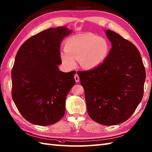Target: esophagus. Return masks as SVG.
<instances>
[{"instance_id":"esophagus-1","label":"esophagus","mask_w":152,"mask_h":152,"mask_svg":"<svg viewBox=\"0 0 152 152\" xmlns=\"http://www.w3.org/2000/svg\"><path fill=\"white\" fill-rule=\"evenodd\" d=\"M74 79H75V81L76 82H79L80 78H79V76H78V75L77 74H76L75 75H74Z\"/></svg>"}]
</instances>
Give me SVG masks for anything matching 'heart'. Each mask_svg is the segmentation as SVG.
<instances>
[{
	"label": "heart",
	"instance_id": "heart-1",
	"mask_svg": "<svg viewBox=\"0 0 152 152\" xmlns=\"http://www.w3.org/2000/svg\"><path fill=\"white\" fill-rule=\"evenodd\" d=\"M66 51L61 53V59L68 69H74L79 60L83 69H95L108 57L110 47L107 40L91 33L69 38L64 44Z\"/></svg>",
	"mask_w": 152,
	"mask_h": 152
}]
</instances>
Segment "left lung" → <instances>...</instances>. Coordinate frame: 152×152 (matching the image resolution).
Segmentation results:
<instances>
[{"mask_svg":"<svg viewBox=\"0 0 152 152\" xmlns=\"http://www.w3.org/2000/svg\"><path fill=\"white\" fill-rule=\"evenodd\" d=\"M105 32L112 44L108 57L98 67L78 74L90 118L114 125L127 120L142 99L146 70L133 44L114 31Z\"/></svg>","mask_w":152,"mask_h":152,"instance_id":"1","label":"left lung"}]
</instances>
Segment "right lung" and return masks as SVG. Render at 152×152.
<instances>
[{"label": "right lung", "mask_w": 152, "mask_h": 152, "mask_svg": "<svg viewBox=\"0 0 152 152\" xmlns=\"http://www.w3.org/2000/svg\"><path fill=\"white\" fill-rule=\"evenodd\" d=\"M72 32L64 27L42 31L25 41L16 55L12 71V99L31 124L50 125L64 115L76 71L63 72L58 65L61 64V41Z\"/></svg>", "instance_id": "1"}]
</instances>
